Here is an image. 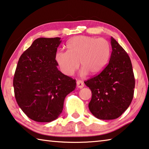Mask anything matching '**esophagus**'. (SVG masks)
Returning <instances> with one entry per match:
<instances>
[{"label":"esophagus","instance_id":"esophagus-1","mask_svg":"<svg viewBox=\"0 0 149 149\" xmlns=\"http://www.w3.org/2000/svg\"><path fill=\"white\" fill-rule=\"evenodd\" d=\"M77 88L81 89V88H83V87H84V83L81 81L77 80Z\"/></svg>","mask_w":149,"mask_h":149}]
</instances>
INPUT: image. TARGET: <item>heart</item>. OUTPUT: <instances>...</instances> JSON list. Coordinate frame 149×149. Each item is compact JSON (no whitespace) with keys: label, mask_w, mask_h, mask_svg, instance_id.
<instances>
[{"label":"heart","mask_w":149,"mask_h":149,"mask_svg":"<svg viewBox=\"0 0 149 149\" xmlns=\"http://www.w3.org/2000/svg\"><path fill=\"white\" fill-rule=\"evenodd\" d=\"M66 47L67 51L58 52L55 59L60 70L67 75L74 74L79 63L82 66L81 76L89 72L98 74L104 70L110 58V44L104 38L77 36L67 42Z\"/></svg>","instance_id":"b5f03b06"}]
</instances>
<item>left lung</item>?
Returning <instances> with one entry per match:
<instances>
[{"label":"left lung","mask_w":149,"mask_h":149,"mask_svg":"<svg viewBox=\"0 0 149 149\" xmlns=\"http://www.w3.org/2000/svg\"><path fill=\"white\" fill-rule=\"evenodd\" d=\"M110 60L100 74L84 82L91 89V113L97 119H117L131 104L135 85L132 63L125 50L111 38Z\"/></svg>","instance_id":"1"}]
</instances>
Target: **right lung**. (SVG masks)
Here are the masks:
<instances>
[{
  "instance_id": "obj_1",
  "label": "right lung",
  "mask_w": 149,
  "mask_h": 149,
  "mask_svg": "<svg viewBox=\"0 0 149 149\" xmlns=\"http://www.w3.org/2000/svg\"><path fill=\"white\" fill-rule=\"evenodd\" d=\"M60 38H39L19 58L13 79L15 95L22 111L33 121L51 122L62 112L65 97L75 79L59 71L55 56Z\"/></svg>"
}]
</instances>
